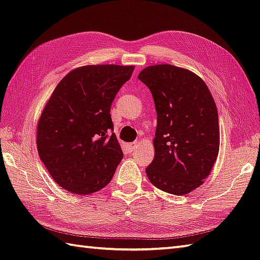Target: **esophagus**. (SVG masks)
Returning a JSON list of instances; mask_svg holds the SVG:
<instances>
[{"label": "esophagus", "instance_id": "obj_1", "mask_svg": "<svg viewBox=\"0 0 260 260\" xmlns=\"http://www.w3.org/2000/svg\"><path fill=\"white\" fill-rule=\"evenodd\" d=\"M138 145H139V142H138V141H135V142H131V143H128V144H126V147H128L129 151L131 152V151L136 150V149L138 148Z\"/></svg>", "mask_w": 260, "mask_h": 260}]
</instances>
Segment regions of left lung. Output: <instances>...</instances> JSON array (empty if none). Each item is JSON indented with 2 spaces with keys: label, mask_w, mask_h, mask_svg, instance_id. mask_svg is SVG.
Returning <instances> with one entry per match:
<instances>
[{
  "label": "left lung",
  "mask_w": 260,
  "mask_h": 260,
  "mask_svg": "<svg viewBox=\"0 0 260 260\" xmlns=\"http://www.w3.org/2000/svg\"><path fill=\"white\" fill-rule=\"evenodd\" d=\"M138 78L148 86L156 110L154 159L145 172L161 191L185 195L203 184L217 159L216 105L205 82L187 69L149 66Z\"/></svg>",
  "instance_id": "obj_1"
}]
</instances>
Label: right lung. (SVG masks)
<instances>
[{
    "mask_svg": "<svg viewBox=\"0 0 260 260\" xmlns=\"http://www.w3.org/2000/svg\"><path fill=\"white\" fill-rule=\"evenodd\" d=\"M134 69L120 65L75 68L44 107L37 123V150L53 180L68 192L100 191L122 160L110 109Z\"/></svg>",
    "mask_w": 260,
    "mask_h": 260,
    "instance_id": "obj_1",
    "label": "right lung"
}]
</instances>
